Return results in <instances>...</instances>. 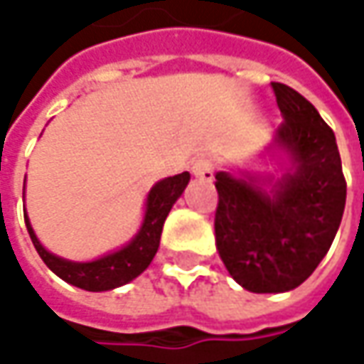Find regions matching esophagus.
I'll return each instance as SVG.
<instances>
[{
	"label": "esophagus",
	"mask_w": 364,
	"mask_h": 364,
	"mask_svg": "<svg viewBox=\"0 0 364 364\" xmlns=\"http://www.w3.org/2000/svg\"><path fill=\"white\" fill-rule=\"evenodd\" d=\"M191 171H193V175L199 177V179H203V181H212L213 179V163L212 159H198L193 166H191Z\"/></svg>",
	"instance_id": "34e87169"
}]
</instances>
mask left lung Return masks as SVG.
Returning <instances> with one entry per match:
<instances>
[{
    "mask_svg": "<svg viewBox=\"0 0 364 364\" xmlns=\"http://www.w3.org/2000/svg\"><path fill=\"white\" fill-rule=\"evenodd\" d=\"M283 122L275 149L291 168L262 189L246 173H215V248L232 279L252 293L299 287L332 245L346 203V181L332 128L318 109L283 83H271Z\"/></svg>",
    "mask_w": 364,
    "mask_h": 364,
    "instance_id": "8db88e82",
    "label": "left lung"
}]
</instances>
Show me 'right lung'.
Masks as SVG:
<instances>
[{"mask_svg":"<svg viewBox=\"0 0 364 364\" xmlns=\"http://www.w3.org/2000/svg\"><path fill=\"white\" fill-rule=\"evenodd\" d=\"M187 183H189L187 171L156 183L146 198V212H144V220L138 234L124 248H119L112 255H105L97 261L73 262L48 252L40 245L34 230L30 226V220L24 213L26 228L32 238V245L38 250L40 259L55 275L85 291H109L119 285L130 283L151 264L161 245V232H163L166 215L171 212L173 203L181 198Z\"/></svg>","mask_w":364,"mask_h":364,"instance_id":"obj_1","label":"right lung"}]
</instances>
